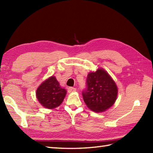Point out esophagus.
<instances>
[{
    "label": "esophagus",
    "instance_id": "34e87169",
    "mask_svg": "<svg viewBox=\"0 0 153 153\" xmlns=\"http://www.w3.org/2000/svg\"><path fill=\"white\" fill-rule=\"evenodd\" d=\"M75 91H76V89L74 88V87H68V92L69 93H74Z\"/></svg>",
    "mask_w": 153,
    "mask_h": 153
}]
</instances>
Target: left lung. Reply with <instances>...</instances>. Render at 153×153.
<instances>
[{
  "label": "left lung",
  "mask_w": 153,
  "mask_h": 153,
  "mask_svg": "<svg viewBox=\"0 0 153 153\" xmlns=\"http://www.w3.org/2000/svg\"><path fill=\"white\" fill-rule=\"evenodd\" d=\"M87 87L82 92L83 100L95 112L106 111L114 104L118 87L114 81L102 68L90 72L87 77Z\"/></svg>",
  "instance_id": "1"
}]
</instances>
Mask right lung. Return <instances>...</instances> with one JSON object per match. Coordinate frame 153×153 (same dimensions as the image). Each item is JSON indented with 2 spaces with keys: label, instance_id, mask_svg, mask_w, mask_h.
Wrapping results in <instances>:
<instances>
[{
  "label": "right lung",
  "instance_id": "right-lung-1",
  "mask_svg": "<svg viewBox=\"0 0 153 153\" xmlns=\"http://www.w3.org/2000/svg\"><path fill=\"white\" fill-rule=\"evenodd\" d=\"M66 90L62 88L54 76L42 83L36 91L37 99L45 108L53 109L63 102Z\"/></svg>",
  "mask_w": 153,
  "mask_h": 153
}]
</instances>
